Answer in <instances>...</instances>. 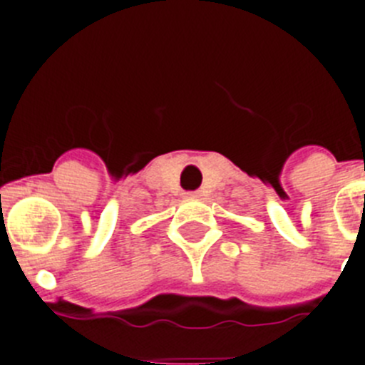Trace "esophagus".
Returning a JSON list of instances; mask_svg holds the SVG:
<instances>
[{
	"label": "esophagus",
	"instance_id": "1",
	"mask_svg": "<svg viewBox=\"0 0 365 365\" xmlns=\"http://www.w3.org/2000/svg\"><path fill=\"white\" fill-rule=\"evenodd\" d=\"M185 197L186 199H197V197H201V193H199V192H188V193H185Z\"/></svg>",
	"mask_w": 365,
	"mask_h": 365
}]
</instances>
